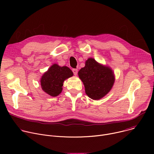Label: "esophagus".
<instances>
[{
    "label": "esophagus",
    "instance_id": "esophagus-1",
    "mask_svg": "<svg viewBox=\"0 0 154 154\" xmlns=\"http://www.w3.org/2000/svg\"><path fill=\"white\" fill-rule=\"evenodd\" d=\"M72 72H73L74 74L75 75H76L77 74L78 70H77V69H72Z\"/></svg>",
    "mask_w": 154,
    "mask_h": 154
}]
</instances>
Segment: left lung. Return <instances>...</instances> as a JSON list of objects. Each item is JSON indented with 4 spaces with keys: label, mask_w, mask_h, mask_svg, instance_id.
Here are the masks:
<instances>
[{
    "label": "left lung",
    "mask_w": 154,
    "mask_h": 154,
    "mask_svg": "<svg viewBox=\"0 0 154 154\" xmlns=\"http://www.w3.org/2000/svg\"><path fill=\"white\" fill-rule=\"evenodd\" d=\"M79 78L83 83L85 93L90 98L99 100L106 95L113 86L115 78L112 69L90 58L84 68L79 71Z\"/></svg>",
    "instance_id": "left-lung-1"
}]
</instances>
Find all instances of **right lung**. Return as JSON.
I'll list each match as a JSON object with an SVG mask.
<instances>
[{"label":"right lung","mask_w":154,"mask_h":154,"mask_svg":"<svg viewBox=\"0 0 154 154\" xmlns=\"http://www.w3.org/2000/svg\"><path fill=\"white\" fill-rule=\"evenodd\" d=\"M72 75L73 72L68 67L54 64L41 77L42 89L49 95L56 97L62 91L64 81Z\"/></svg>","instance_id":"obj_1"}]
</instances>
